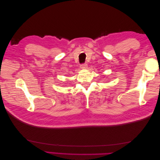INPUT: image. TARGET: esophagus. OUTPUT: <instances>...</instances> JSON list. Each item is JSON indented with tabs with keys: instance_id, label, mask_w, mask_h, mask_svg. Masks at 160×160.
<instances>
[{
	"instance_id": "esophagus-1",
	"label": "esophagus",
	"mask_w": 160,
	"mask_h": 160,
	"mask_svg": "<svg viewBox=\"0 0 160 160\" xmlns=\"http://www.w3.org/2000/svg\"><path fill=\"white\" fill-rule=\"evenodd\" d=\"M81 69H87V68H88V64H86V63L81 64Z\"/></svg>"
}]
</instances>
